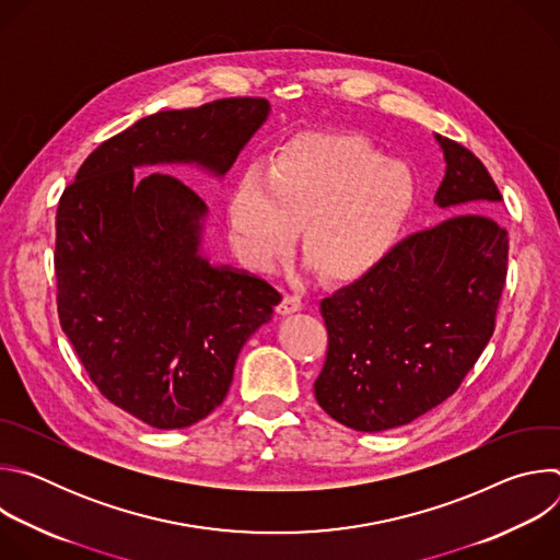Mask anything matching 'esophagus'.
Returning <instances> with one entry per match:
<instances>
[{"label":"esophagus","mask_w":560,"mask_h":560,"mask_svg":"<svg viewBox=\"0 0 560 560\" xmlns=\"http://www.w3.org/2000/svg\"><path fill=\"white\" fill-rule=\"evenodd\" d=\"M303 307V303H301V299L296 296V294H285L283 296V301L279 303V307H277V312L279 314H294V312H299Z\"/></svg>","instance_id":"1"}]
</instances>
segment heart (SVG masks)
I'll use <instances>...</instances> for the list:
<instances>
[{"label":"heart","instance_id":"heart-1","mask_svg":"<svg viewBox=\"0 0 560 560\" xmlns=\"http://www.w3.org/2000/svg\"><path fill=\"white\" fill-rule=\"evenodd\" d=\"M415 201L406 164L381 159L359 135L296 141L264 168L234 182L225 228L234 255L255 272H272L296 242L310 266L354 281L392 250Z\"/></svg>","mask_w":560,"mask_h":560}]
</instances>
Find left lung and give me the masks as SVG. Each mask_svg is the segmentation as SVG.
<instances>
[{"label": "left lung", "instance_id": "obj_1", "mask_svg": "<svg viewBox=\"0 0 560 560\" xmlns=\"http://www.w3.org/2000/svg\"><path fill=\"white\" fill-rule=\"evenodd\" d=\"M447 221L394 246L365 277L322 301L328 357L314 396L357 432L408 425L443 404L486 350L508 275L501 192L460 143L436 135Z\"/></svg>", "mask_w": 560, "mask_h": 560}]
</instances>
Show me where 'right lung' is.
Returning <instances> with one entry per match:
<instances>
[{
  "label": "right lung",
  "instance_id": "right-lung-1",
  "mask_svg": "<svg viewBox=\"0 0 560 560\" xmlns=\"http://www.w3.org/2000/svg\"><path fill=\"white\" fill-rule=\"evenodd\" d=\"M270 102L234 97L139 119L104 141L57 206L59 324L110 404L156 430L206 419L246 341L281 294L203 253L208 206L145 166L223 179L268 121Z\"/></svg>",
  "mask_w": 560,
  "mask_h": 560
}]
</instances>
